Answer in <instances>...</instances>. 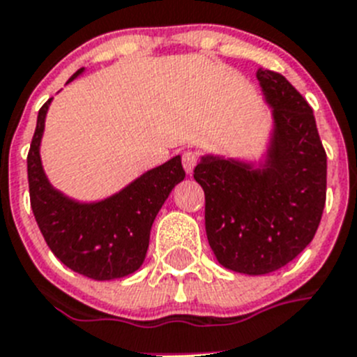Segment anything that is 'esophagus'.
<instances>
[{
	"mask_svg": "<svg viewBox=\"0 0 357 357\" xmlns=\"http://www.w3.org/2000/svg\"><path fill=\"white\" fill-rule=\"evenodd\" d=\"M196 161H198V158H196L195 152L188 151L184 152V155H182V165H184V169L188 173H192V169H195L196 166Z\"/></svg>",
	"mask_w": 357,
	"mask_h": 357,
	"instance_id": "34e87169",
	"label": "esophagus"
}]
</instances>
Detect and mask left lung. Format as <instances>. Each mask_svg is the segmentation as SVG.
<instances>
[{"mask_svg": "<svg viewBox=\"0 0 357 357\" xmlns=\"http://www.w3.org/2000/svg\"><path fill=\"white\" fill-rule=\"evenodd\" d=\"M273 128L261 161L206 154L195 168L205 191L206 238L224 268L266 275L314 238L326 203V152L314 112L280 73H256Z\"/></svg>", "mask_w": 357, "mask_h": 357, "instance_id": "1", "label": "left lung"}]
</instances>
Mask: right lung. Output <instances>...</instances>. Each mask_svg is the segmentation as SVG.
I'll use <instances>...</instances> for the list:
<instances>
[{"instance_id":"right-lung-1","label":"right lung","mask_w":357,"mask_h":357,"mask_svg":"<svg viewBox=\"0 0 357 357\" xmlns=\"http://www.w3.org/2000/svg\"><path fill=\"white\" fill-rule=\"evenodd\" d=\"M84 68L71 75L75 80ZM50 98L38 112L28 154L29 198L35 219L54 256L93 280H114L144 264L151 227L172 189L184 181L181 155L149 169L100 202H77L57 191L43 172L42 145Z\"/></svg>"}]
</instances>
